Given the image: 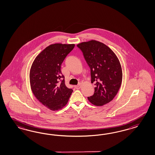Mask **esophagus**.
Segmentation results:
<instances>
[{
    "label": "esophagus",
    "instance_id": "esophagus-1",
    "mask_svg": "<svg viewBox=\"0 0 155 155\" xmlns=\"http://www.w3.org/2000/svg\"><path fill=\"white\" fill-rule=\"evenodd\" d=\"M80 87H81V84L80 83L79 84L75 86V88L76 89H80Z\"/></svg>",
    "mask_w": 155,
    "mask_h": 155
}]
</instances>
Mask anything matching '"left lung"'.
<instances>
[{
	"label": "left lung",
	"mask_w": 155,
	"mask_h": 155,
	"mask_svg": "<svg viewBox=\"0 0 155 155\" xmlns=\"http://www.w3.org/2000/svg\"><path fill=\"white\" fill-rule=\"evenodd\" d=\"M90 68L91 82L95 83L94 93L87 97L90 102L101 106L113 100L122 84V67L113 51L95 40L78 44Z\"/></svg>",
	"instance_id": "8db88e82"
}]
</instances>
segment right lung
Instances as JSON below:
<instances>
[{
	"mask_svg": "<svg viewBox=\"0 0 155 155\" xmlns=\"http://www.w3.org/2000/svg\"><path fill=\"white\" fill-rule=\"evenodd\" d=\"M74 44H54L47 47L36 57L31 66L29 78L36 98L53 111L63 108L73 92L65 84L61 66Z\"/></svg>",
	"mask_w": 155,
	"mask_h": 155,
	"instance_id": "add662e5",
	"label": "right lung"
}]
</instances>
